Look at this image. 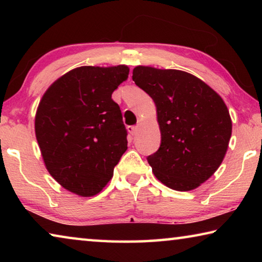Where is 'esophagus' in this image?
Returning a JSON list of instances; mask_svg holds the SVG:
<instances>
[{
  "label": "esophagus",
  "mask_w": 262,
  "mask_h": 262,
  "mask_svg": "<svg viewBox=\"0 0 262 262\" xmlns=\"http://www.w3.org/2000/svg\"><path fill=\"white\" fill-rule=\"evenodd\" d=\"M127 129L133 136H135L137 133H139V127H137V126H128Z\"/></svg>",
  "instance_id": "34e87169"
}]
</instances>
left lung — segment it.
<instances>
[{"label": "left lung", "mask_w": 262, "mask_h": 262, "mask_svg": "<svg viewBox=\"0 0 262 262\" xmlns=\"http://www.w3.org/2000/svg\"><path fill=\"white\" fill-rule=\"evenodd\" d=\"M133 81L156 104L161 145L148 156L156 178L180 192L215 173L227 154L232 122L223 99L186 72L139 66Z\"/></svg>", "instance_id": "left-lung-1"}]
</instances>
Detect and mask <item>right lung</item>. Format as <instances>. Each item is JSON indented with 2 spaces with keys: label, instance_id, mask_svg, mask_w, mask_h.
<instances>
[{
  "label": "right lung",
  "instance_id": "right-lung-1",
  "mask_svg": "<svg viewBox=\"0 0 262 262\" xmlns=\"http://www.w3.org/2000/svg\"><path fill=\"white\" fill-rule=\"evenodd\" d=\"M128 74L123 64L73 69L39 103L34 129L46 168L79 196L98 194L127 150V129L112 94Z\"/></svg>",
  "mask_w": 262,
  "mask_h": 262
}]
</instances>
